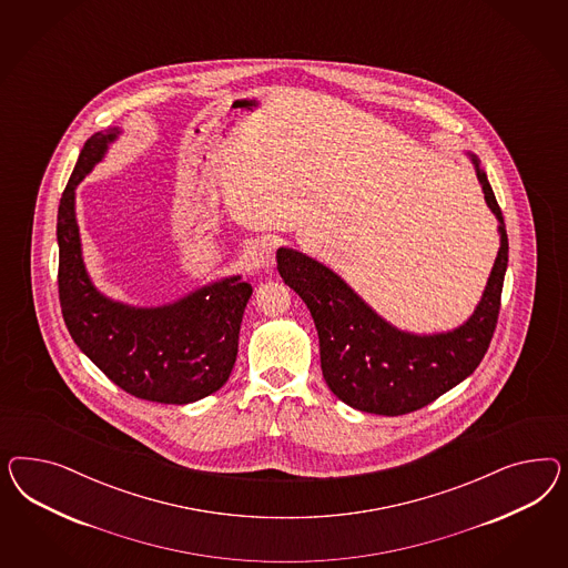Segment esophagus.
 Returning a JSON list of instances; mask_svg holds the SVG:
<instances>
[{
	"label": "esophagus",
	"mask_w": 568,
	"mask_h": 568,
	"mask_svg": "<svg viewBox=\"0 0 568 568\" xmlns=\"http://www.w3.org/2000/svg\"><path fill=\"white\" fill-rule=\"evenodd\" d=\"M247 258L254 268L260 271H273L275 266V247L268 241L258 240L254 241L247 247Z\"/></svg>",
	"instance_id": "esophagus-1"
}]
</instances>
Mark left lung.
<instances>
[{
	"label": "left lung",
	"instance_id": "1",
	"mask_svg": "<svg viewBox=\"0 0 568 568\" xmlns=\"http://www.w3.org/2000/svg\"><path fill=\"white\" fill-rule=\"evenodd\" d=\"M112 126L87 139L58 207V287L70 337L105 377L131 396L191 404L216 394L237 361L252 285L214 278L160 306H135L95 287L77 221V187L121 138Z\"/></svg>",
	"mask_w": 568,
	"mask_h": 568
}]
</instances>
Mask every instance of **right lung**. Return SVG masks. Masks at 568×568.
Masks as SVG:
<instances>
[{
	"instance_id": "add662e5",
	"label": "right lung",
	"mask_w": 568,
	"mask_h": 568,
	"mask_svg": "<svg viewBox=\"0 0 568 568\" xmlns=\"http://www.w3.org/2000/svg\"><path fill=\"white\" fill-rule=\"evenodd\" d=\"M466 155L481 183L485 204L498 219L499 250L477 308L456 328L439 333L397 328L323 262L292 247L276 250L278 275L314 318L328 389L361 413L399 416L420 410L470 377L494 337L508 237L479 158Z\"/></svg>"
}]
</instances>
